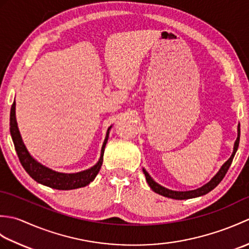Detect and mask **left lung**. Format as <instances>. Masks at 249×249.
I'll use <instances>...</instances> for the list:
<instances>
[{
  "mask_svg": "<svg viewBox=\"0 0 249 249\" xmlns=\"http://www.w3.org/2000/svg\"><path fill=\"white\" fill-rule=\"evenodd\" d=\"M240 125L237 127V138L234 142V147H233V152H232V155L230 156V158L227 160L221 168L219 169V171L215 174L213 177V178L211 179L209 183H206L205 185H203L202 187H200L198 189L195 190H188V192H176V190H170L166 187L161 186L158 183H156L154 179H153L150 174L145 171V169H143V173L146 178L147 184L150 185V187L152 188L153 192H155L158 195H161L163 197L167 198H171V199H176V200H185V199H192V198H196V197H200V196L206 195L208 193H210L211 190H213L217 185L221 182L226 176L227 171H228L229 167L231 166V162L233 160V157L235 155V153L237 151V147H239V143H240Z\"/></svg>",
  "mask_w": 249,
  "mask_h": 249,
  "instance_id": "8db88e82",
  "label": "left lung"
}]
</instances>
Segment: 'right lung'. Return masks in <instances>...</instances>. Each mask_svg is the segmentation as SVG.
<instances>
[{
    "instance_id": "add662e5",
    "label": "right lung",
    "mask_w": 249,
    "mask_h": 249,
    "mask_svg": "<svg viewBox=\"0 0 249 249\" xmlns=\"http://www.w3.org/2000/svg\"><path fill=\"white\" fill-rule=\"evenodd\" d=\"M9 126L15 150L17 152L19 160L21 162V165L24 168V170L28 172L29 176L32 178H34L37 183H40L48 187L60 190H70L84 187L92 181H94V178H96L100 170V167L103 165L105 146L108 141L109 130L111 128L110 126L107 130V135H106V138L102 146V152H100L99 160L97 161L96 165H94L93 167L81 172L61 173L54 170H51V169L41 165V163L35 160L34 158L30 155L28 150H26L22 138H21L20 131L18 129L17 120H16V102L13 103L12 109H10Z\"/></svg>"
}]
</instances>
